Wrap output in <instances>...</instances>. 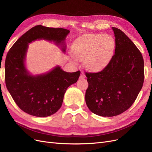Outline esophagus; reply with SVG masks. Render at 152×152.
I'll return each mask as SVG.
<instances>
[{
	"label": "esophagus",
	"mask_w": 152,
	"mask_h": 152,
	"mask_svg": "<svg viewBox=\"0 0 152 152\" xmlns=\"http://www.w3.org/2000/svg\"><path fill=\"white\" fill-rule=\"evenodd\" d=\"M86 77V75L84 73V72H81V74H80V79H84V78Z\"/></svg>",
	"instance_id": "1"
}]
</instances>
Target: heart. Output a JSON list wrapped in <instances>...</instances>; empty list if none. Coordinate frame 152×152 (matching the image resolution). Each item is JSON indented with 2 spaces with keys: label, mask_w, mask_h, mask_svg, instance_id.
<instances>
[{
  "label": "heart",
  "mask_w": 152,
  "mask_h": 152,
  "mask_svg": "<svg viewBox=\"0 0 152 152\" xmlns=\"http://www.w3.org/2000/svg\"><path fill=\"white\" fill-rule=\"evenodd\" d=\"M115 42L111 35L91 34L82 35L73 42L72 53L78 60L85 59L89 70L97 72L103 69L111 59Z\"/></svg>",
  "instance_id": "1"
}]
</instances>
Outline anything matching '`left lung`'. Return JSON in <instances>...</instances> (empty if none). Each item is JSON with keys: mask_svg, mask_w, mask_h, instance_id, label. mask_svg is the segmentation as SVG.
Returning <instances> with one entry per match:
<instances>
[{"mask_svg": "<svg viewBox=\"0 0 152 152\" xmlns=\"http://www.w3.org/2000/svg\"><path fill=\"white\" fill-rule=\"evenodd\" d=\"M115 37V54L103 70L86 72L87 107L102 117L118 115L135 102L144 82L142 56L131 40L120 29L112 27Z\"/></svg>", "mask_w": 152, "mask_h": 152, "instance_id": "obj_1", "label": "left lung"}]
</instances>
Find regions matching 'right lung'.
Instances as JSON below:
<instances>
[{"instance_id": "right-lung-1", "label": "right lung", "mask_w": 152, "mask_h": 152, "mask_svg": "<svg viewBox=\"0 0 152 152\" xmlns=\"http://www.w3.org/2000/svg\"><path fill=\"white\" fill-rule=\"evenodd\" d=\"M69 33L65 28L37 25L18 39L7 54V89L18 107L31 115L45 117L56 113L61 107L67 88L76 83L80 72H66L58 66L44 74L30 75L25 65L28 44L37 39L54 41L61 45L65 53V40Z\"/></svg>"}]
</instances>
